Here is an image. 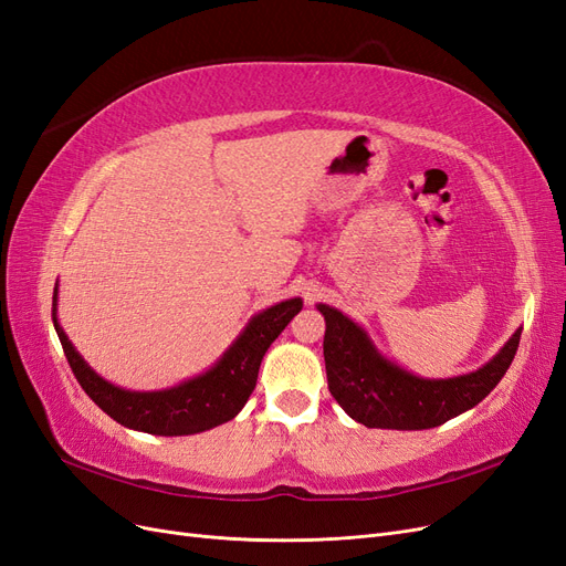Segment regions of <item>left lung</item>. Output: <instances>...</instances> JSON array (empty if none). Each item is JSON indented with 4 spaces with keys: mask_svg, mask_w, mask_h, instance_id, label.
<instances>
[{
    "mask_svg": "<svg viewBox=\"0 0 566 566\" xmlns=\"http://www.w3.org/2000/svg\"><path fill=\"white\" fill-rule=\"evenodd\" d=\"M325 318L323 358L328 389L345 413L378 430H430L474 408L501 382L517 354L522 328L489 364L455 378H420L378 352L361 325L335 306L318 304Z\"/></svg>",
    "mask_w": 566,
    "mask_h": 566,
    "instance_id": "1",
    "label": "left lung"
}]
</instances>
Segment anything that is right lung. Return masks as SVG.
Masks as SVG:
<instances>
[{"label": "right lung", "instance_id": "right-lung-1", "mask_svg": "<svg viewBox=\"0 0 566 566\" xmlns=\"http://www.w3.org/2000/svg\"><path fill=\"white\" fill-rule=\"evenodd\" d=\"M56 302L59 283L54 287V314L51 316H54V328L67 364H71L87 397L115 422L129 427V430L158 437L198 434L241 413L256 385V373H260L262 358L271 342L285 331V325L302 310L300 297L273 304L248 321L241 335L231 342V347L219 356V361L212 368L169 389L132 391L104 380L84 361L61 328Z\"/></svg>", "mask_w": 566, "mask_h": 566}]
</instances>
